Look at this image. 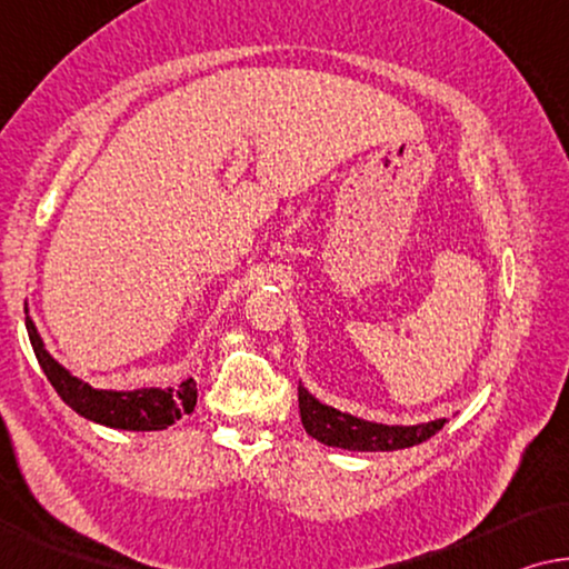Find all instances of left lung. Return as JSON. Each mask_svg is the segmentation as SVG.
<instances>
[{"label":"left lung","instance_id":"obj_1","mask_svg":"<svg viewBox=\"0 0 569 569\" xmlns=\"http://www.w3.org/2000/svg\"><path fill=\"white\" fill-rule=\"evenodd\" d=\"M299 412L303 430L319 443L348 448V451H399L433 438L446 426V418L420 422V426H383L356 415L322 405L299 383Z\"/></svg>","mask_w":569,"mask_h":569}]
</instances>
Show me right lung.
Segmentation results:
<instances>
[{
    "mask_svg": "<svg viewBox=\"0 0 569 569\" xmlns=\"http://www.w3.org/2000/svg\"><path fill=\"white\" fill-rule=\"evenodd\" d=\"M26 327L30 346H33L38 363H41L51 387L59 391L63 402H67L74 412L82 415V418L118 430H164L170 428L174 420H180L182 415L193 412L198 399L193 379H186L178 389H94L87 381L71 376L59 361H53V356L48 353L41 335L36 330V322L28 317V303Z\"/></svg>",
    "mask_w": 569,
    "mask_h": 569,
    "instance_id": "obj_1",
    "label": "right lung"
}]
</instances>
